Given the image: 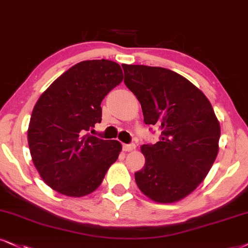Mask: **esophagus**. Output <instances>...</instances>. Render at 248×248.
Masks as SVG:
<instances>
[{"mask_svg":"<svg viewBox=\"0 0 248 248\" xmlns=\"http://www.w3.org/2000/svg\"><path fill=\"white\" fill-rule=\"evenodd\" d=\"M134 148H136V145H133V143H130V145H127V143H124V145H123V151L124 152H131V151H133Z\"/></svg>","mask_w":248,"mask_h":248,"instance_id":"34e87169","label":"esophagus"}]
</instances>
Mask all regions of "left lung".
I'll return each instance as SVG.
<instances>
[{
	"label": "left lung",
	"mask_w": 248,
	"mask_h": 248,
	"mask_svg": "<svg viewBox=\"0 0 248 248\" xmlns=\"http://www.w3.org/2000/svg\"><path fill=\"white\" fill-rule=\"evenodd\" d=\"M124 82L141 105L143 122L161 129L142 145L145 166L134 173L146 197L172 203L203 182L218 154L221 126L209 100L191 81L158 66L124 64Z\"/></svg>",
	"instance_id": "1"
}]
</instances>
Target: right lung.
Wrapping results in <instances>:
<instances>
[{
  "instance_id": "1",
  "label": "right lung",
  "mask_w": 248,
  "mask_h": 248,
  "mask_svg": "<svg viewBox=\"0 0 248 248\" xmlns=\"http://www.w3.org/2000/svg\"><path fill=\"white\" fill-rule=\"evenodd\" d=\"M123 78L116 62L82 61L61 75L36 101L27 141L35 169L54 191L72 198L92 193L118 158L121 142L86 132L101 123V102Z\"/></svg>"
}]
</instances>
